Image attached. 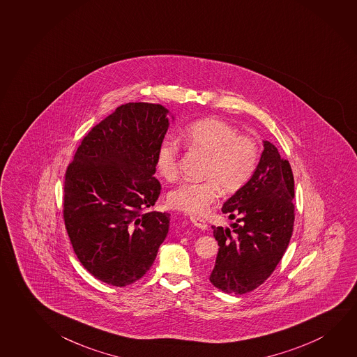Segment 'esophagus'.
Instances as JSON below:
<instances>
[{
    "label": "esophagus",
    "instance_id": "obj_1",
    "mask_svg": "<svg viewBox=\"0 0 357 357\" xmlns=\"http://www.w3.org/2000/svg\"><path fill=\"white\" fill-rule=\"evenodd\" d=\"M190 221H192V225L195 227H198L199 230H206L208 229V224L205 220L198 216H190Z\"/></svg>",
    "mask_w": 357,
    "mask_h": 357
}]
</instances>
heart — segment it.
Wrapping results in <instances>:
<instances>
[{"mask_svg": "<svg viewBox=\"0 0 357 357\" xmlns=\"http://www.w3.org/2000/svg\"><path fill=\"white\" fill-rule=\"evenodd\" d=\"M181 139L188 149L208 158L204 170L205 181H184L168 194L170 208L185 214L199 215L214 204L222 192L241 189L257 167L258 149L252 138L238 135L236 127L219 119L197 121L181 132ZM178 144L165 139L155 154V167L165 181L178 176Z\"/></svg>", "mask_w": 357, "mask_h": 357, "instance_id": "b5f03b06", "label": "heart"}]
</instances>
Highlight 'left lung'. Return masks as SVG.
I'll return each mask as SVG.
<instances>
[{
    "instance_id": "left-lung-1",
    "label": "left lung",
    "mask_w": 357,
    "mask_h": 357,
    "mask_svg": "<svg viewBox=\"0 0 357 357\" xmlns=\"http://www.w3.org/2000/svg\"><path fill=\"white\" fill-rule=\"evenodd\" d=\"M293 199L289 162L272 143L264 141L252 176L221 208L235 221L230 227L213 226L220 248L208 280L218 289L241 296L272 275L291 240Z\"/></svg>"
}]
</instances>
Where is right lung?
I'll return each instance as SVG.
<instances>
[{"instance_id":"add662e5","label":"right lung","mask_w":357,"mask_h":357,"mask_svg":"<svg viewBox=\"0 0 357 357\" xmlns=\"http://www.w3.org/2000/svg\"><path fill=\"white\" fill-rule=\"evenodd\" d=\"M159 104L121 105L89 132L64 181V221L84 268L125 287L152 267L169 230V214L153 206L160 183L155 154L169 127Z\"/></svg>"}]
</instances>
